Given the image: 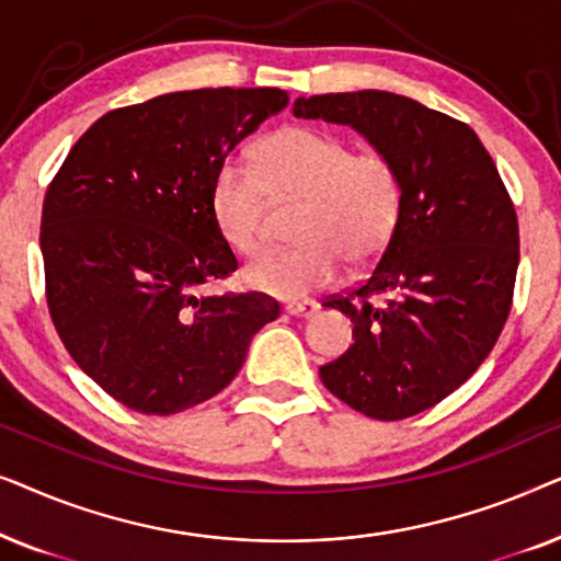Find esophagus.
I'll use <instances>...</instances> for the list:
<instances>
[{"instance_id":"1","label":"esophagus","mask_w":561,"mask_h":561,"mask_svg":"<svg viewBox=\"0 0 561 561\" xmlns=\"http://www.w3.org/2000/svg\"><path fill=\"white\" fill-rule=\"evenodd\" d=\"M288 313V317H296V319H311L313 313L319 311V306L313 301H294V304H286V309H283Z\"/></svg>"}]
</instances>
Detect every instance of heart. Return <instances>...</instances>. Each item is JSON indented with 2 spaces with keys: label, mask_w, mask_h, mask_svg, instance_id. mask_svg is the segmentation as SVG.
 Instances as JSON below:
<instances>
[{
  "label": "heart",
  "mask_w": 561,
  "mask_h": 561,
  "mask_svg": "<svg viewBox=\"0 0 561 561\" xmlns=\"http://www.w3.org/2000/svg\"><path fill=\"white\" fill-rule=\"evenodd\" d=\"M265 191L304 198L290 250H265L244 265L250 288L298 298L336 278L340 255L352 265L378 257L403 211V179L393 158L313 127H283L260 142L255 168L227 160L211 183V217L229 248L250 252L260 240Z\"/></svg>",
  "instance_id": "b5f03b06"
}]
</instances>
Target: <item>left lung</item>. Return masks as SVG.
<instances>
[{"label": "left lung", "mask_w": 561, "mask_h": 561, "mask_svg": "<svg viewBox=\"0 0 561 561\" xmlns=\"http://www.w3.org/2000/svg\"><path fill=\"white\" fill-rule=\"evenodd\" d=\"M294 114L357 129L401 171V221L380 260L324 304L350 317L355 344L319 375L365 416L409 419L462 386L495 347L518 271L516 209L480 137L409 96H298Z\"/></svg>", "instance_id": "8db88e82"}]
</instances>
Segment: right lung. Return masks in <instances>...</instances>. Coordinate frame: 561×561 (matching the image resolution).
<instances>
[{
    "label": "right lung",
    "instance_id": "1",
    "mask_svg": "<svg viewBox=\"0 0 561 561\" xmlns=\"http://www.w3.org/2000/svg\"><path fill=\"white\" fill-rule=\"evenodd\" d=\"M280 89L173 91L96 119L53 179L41 252L73 363L127 409L171 416L217 396L280 306L204 294L237 271L211 183L237 142L286 110Z\"/></svg>",
    "mask_w": 561,
    "mask_h": 561
}]
</instances>
